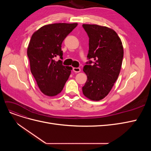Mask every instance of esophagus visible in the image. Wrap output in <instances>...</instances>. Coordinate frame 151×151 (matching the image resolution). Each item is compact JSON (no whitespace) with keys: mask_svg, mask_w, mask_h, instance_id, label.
<instances>
[{"mask_svg":"<svg viewBox=\"0 0 151 151\" xmlns=\"http://www.w3.org/2000/svg\"><path fill=\"white\" fill-rule=\"evenodd\" d=\"M73 71L74 72H81V68L79 67H74L73 68Z\"/></svg>","mask_w":151,"mask_h":151,"instance_id":"34e87169","label":"esophagus"}]
</instances>
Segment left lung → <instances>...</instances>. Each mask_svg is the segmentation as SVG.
Returning <instances> with one entry per match:
<instances>
[{"label": "left lung", "instance_id": "obj_1", "mask_svg": "<svg viewBox=\"0 0 151 151\" xmlns=\"http://www.w3.org/2000/svg\"><path fill=\"white\" fill-rule=\"evenodd\" d=\"M83 27L89 37V60L83 68L88 79L83 92L88 98L99 101L108 94L119 76L123 48L114 30L96 24Z\"/></svg>", "mask_w": 151, "mask_h": 151}]
</instances>
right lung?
<instances>
[{
  "mask_svg": "<svg viewBox=\"0 0 151 151\" xmlns=\"http://www.w3.org/2000/svg\"><path fill=\"white\" fill-rule=\"evenodd\" d=\"M77 23H55L45 25L32 35L27 55L31 72L42 92L48 96L62 91L70 75L71 67L62 64V43ZM60 56L57 62L54 59Z\"/></svg>",
  "mask_w": 151,
  "mask_h": 151,
  "instance_id": "add662e5",
  "label": "right lung"
}]
</instances>
